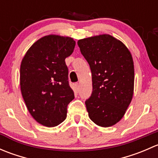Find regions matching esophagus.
Instances as JSON below:
<instances>
[{"label": "esophagus", "mask_w": 158, "mask_h": 158, "mask_svg": "<svg viewBox=\"0 0 158 158\" xmlns=\"http://www.w3.org/2000/svg\"><path fill=\"white\" fill-rule=\"evenodd\" d=\"M79 84L78 83V82H76V83L74 84V90L76 92H78V91H79Z\"/></svg>", "instance_id": "esophagus-1"}]
</instances>
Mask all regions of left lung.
Instances as JSON below:
<instances>
[{
  "instance_id": "left-lung-1",
  "label": "left lung",
  "mask_w": 158,
  "mask_h": 158,
  "mask_svg": "<svg viewBox=\"0 0 158 158\" xmlns=\"http://www.w3.org/2000/svg\"><path fill=\"white\" fill-rule=\"evenodd\" d=\"M78 46L92 72V92L85 102L89 118L98 126H112L123 117L133 96L131 52L108 34L79 40Z\"/></svg>"
}]
</instances>
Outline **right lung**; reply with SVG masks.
<instances>
[{"label": "right lung", "mask_w": 158, "mask_h": 158, "mask_svg": "<svg viewBox=\"0 0 158 158\" xmlns=\"http://www.w3.org/2000/svg\"><path fill=\"white\" fill-rule=\"evenodd\" d=\"M73 38L49 35L28 49L20 65V89L28 111L41 125L54 127L66 118L74 98L65 59L74 50Z\"/></svg>", "instance_id": "add662e5"}]
</instances>
